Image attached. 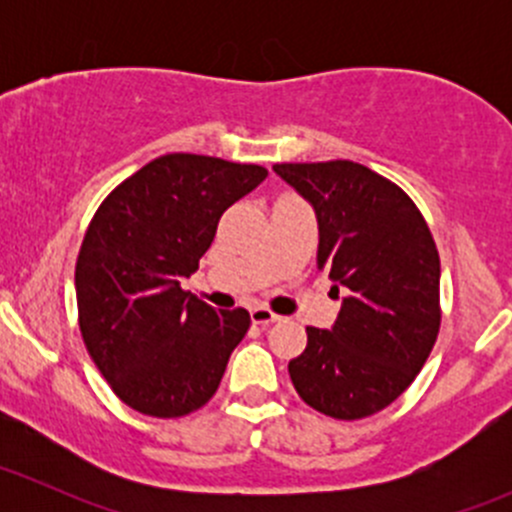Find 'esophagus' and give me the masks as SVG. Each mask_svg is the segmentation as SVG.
<instances>
[{"label": "esophagus", "instance_id": "34e87169", "mask_svg": "<svg viewBox=\"0 0 512 512\" xmlns=\"http://www.w3.org/2000/svg\"><path fill=\"white\" fill-rule=\"evenodd\" d=\"M250 319L255 324H260V327H267V324H272V322H280V314L270 312L267 307H252L250 309Z\"/></svg>", "mask_w": 512, "mask_h": 512}]
</instances>
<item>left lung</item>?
I'll return each mask as SVG.
<instances>
[{"mask_svg":"<svg viewBox=\"0 0 512 512\" xmlns=\"http://www.w3.org/2000/svg\"><path fill=\"white\" fill-rule=\"evenodd\" d=\"M272 170L314 208L317 267L344 292L332 329L307 327L289 379L319 414H376L409 389L436 344L441 260L431 230L399 185L354 160Z\"/></svg>","mask_w":512,"mask_h":512,"instance_id":"obj_1","label":"left lung"}]
</instances>
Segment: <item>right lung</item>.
<instances>
[{
    "instance_id": "obj_1",
    "label": "right lung",
    "mask_w": 512,
    "mask_h": 512,
    "mask_svg": "<svg viewBox=\"0 0 512 512\" xmlns=\"http://www.w3.org/2000/svg\"><path fill=\"white\" fill-rule=\"evenodd\" d=\"M267 178L262 165L168 153L96 210L76 260L79 327L113 394L138 414L178 418L218 391L247 309H213L180 287L220 218Z\"/></svg>"
}]
</instances>
